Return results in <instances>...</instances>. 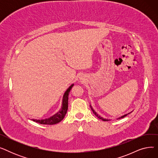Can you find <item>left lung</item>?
<instances>
[{
	"instance_id": "8db88e82",
	"label": "left lung",
	"mask_w": 158,
	"mask_h": 158,
	"mask_svg": "<svg viewBox=\"0 0 158 158\" xmlns=\"http://www.w3.org/2000/svg\"><path fill=\"white\" fill-rule=\"evenodd\" d=\"M90 107H91V110H92V111H93V113H94V114L97 117H98L99 119H101V120H103V121H110V119H106V118H104L103 117H101L100 115H98L95 111H94V110L92 108V107L91 106V105H90ZM128 114H129V113H128ZM128 114H124V115H123V116H122L121 117H119V118H117V120L118 119H120V118H123V117H125L126 116H127Z\"/></svg>"
}]
</instances>
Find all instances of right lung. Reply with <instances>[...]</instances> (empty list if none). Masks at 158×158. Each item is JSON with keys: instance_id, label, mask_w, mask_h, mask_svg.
Segmentation results:
<instances>
[{"instance_id": "1", "label": "right lung", "mask_w": 158, "mask_h": 158, "mask_svg": "<svg viewBox=\"0 0 158 158\" xmlns=\"http://www.w3.org/2000/svg\"><path fill=\"white\" fill-rule=\"evenodd\" d=\"M73 86V84L65 92L63 98L61 109L59 111V112H57L56 114H54L52 117H50L48 118L42 119V120L32 119V120L41 124H45V125H53V124H56L60 122L64 118L65 114H66V112H67L68 104H69V95Z\"/></svg>"}]
</instances>
